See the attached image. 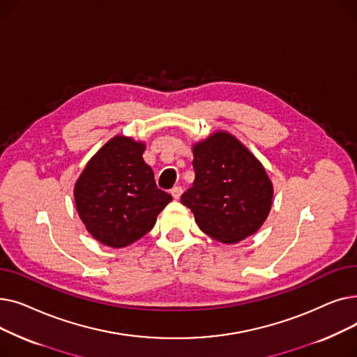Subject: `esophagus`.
<instances>
[{"mask_svg":"<svg viewBox=\"0 0 357 357\" xmlns=\"http://www.w3.org/2000/svg\"><path fill=\"white\" fill-rule=\"evenodd\" d=\"M182 192H183V190L181 188V186H174V188L171 190V194H172V197H174L175 199H179L181 195H182Z\"/></svg>","mask_w":357,"mask_h":357,"instance_id":"obj_1","label":"esophagus"}]
</instances>
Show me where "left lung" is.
<instances>
[{"label":"left lung","mask_w":357,"mask_h":357,"mask_svg":"<svg viewBox=\"0 0 357 357\" xmlns=\"http://www.w3.org/2000/svg\"><path fill=\"white\" fill-rule=\"evenodd\" d=\"M195 179L181 202L210 237L234 245L255 234L268 218L273 186L265 167L227 131L192 146Z\"/></svg>","instance_id":"left-lung-1"}]
</instances>
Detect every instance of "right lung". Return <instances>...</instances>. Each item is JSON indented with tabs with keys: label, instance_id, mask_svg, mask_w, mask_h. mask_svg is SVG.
Instances as JSON below:
<instances>
[{
	"label": "right lung",
	"instance_id": "add662e5",
	"mask_svg": "<svg viewBox=\"0 0 357 357\" xmlns=\"http://www.w3.org/2000/svg\"><path fill=\"white\" fill-rule=\"evenodd\" d=\"M144 143L116 136L91 158L75 183V205L89 234L120 249L153 229L158 214L172 201L159 190L143 160Z\"/></svg>",
	"mask_w": 357,
	"mask_h": 357
}]
</instances>
